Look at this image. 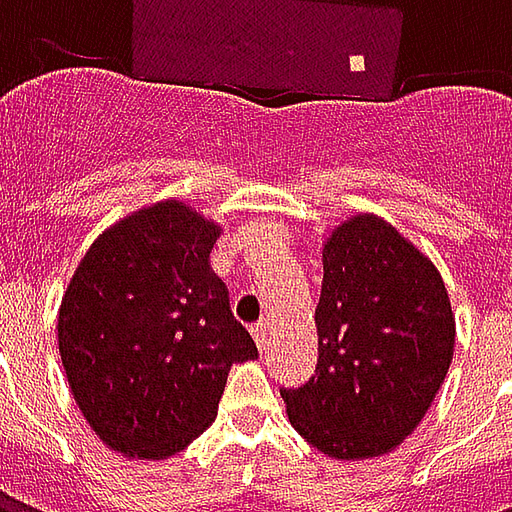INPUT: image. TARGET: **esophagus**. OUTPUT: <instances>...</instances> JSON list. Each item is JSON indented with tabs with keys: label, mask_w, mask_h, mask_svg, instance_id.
<instances>
[{
	"label": "esophagus",
	"mask_w": 512,
	"mask_h": 512,
	"mask_svg": "<svg viewBox=\"0 0 512 512\" xmlns=\"http://www.w3.org/2000/svg\"><path fill=\"white\" fill-rule=\"evenodd\" d=\"M252 337H255L257 351H266V348H268V337H271V323H268V321L257 323L255 329H252Z\"/></svg>",
	"instance_id": "34e87169"
}]
</instances>
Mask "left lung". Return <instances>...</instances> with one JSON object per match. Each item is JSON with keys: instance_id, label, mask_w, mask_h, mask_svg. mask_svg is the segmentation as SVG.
Instances as JSON below:
<instances>
[{"instance_id": "1", "label": "left lung", "mask_w": 512, "mask_h": 512, "mask_svg": "<svg viewBox=\"0 0 512 512\" xmlns=\"http://www.w3.org/2000/svg\"><path fill=\"white\" fill-rule=\"evenodd\" d=\"M321 260L318 367L282 389L288 419L329 458H378L417 430L447 378L450 296L433 260L376 213L337 224Z\"/></svg>"}]
</instances>
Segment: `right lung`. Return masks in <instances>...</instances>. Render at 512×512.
<instances>
[{
    "mask_svg": "<svg viewBox=\"0 0 512 512\" xmlns=\"http://www.w3.org/2000/svg\"><path fill=\"white\" fill-rule=\"evenodd\" d=\"M222 235L186 202L109 224L62 293L57 340L73 400L109 450L164 461L208 430L227 373L257 359L211 268Z\"/></svg>",
    "mask_w": 512,
    "mask_h": 512,
    "instance_id": "1",
    "label": "right lung"
}]
</instances>
